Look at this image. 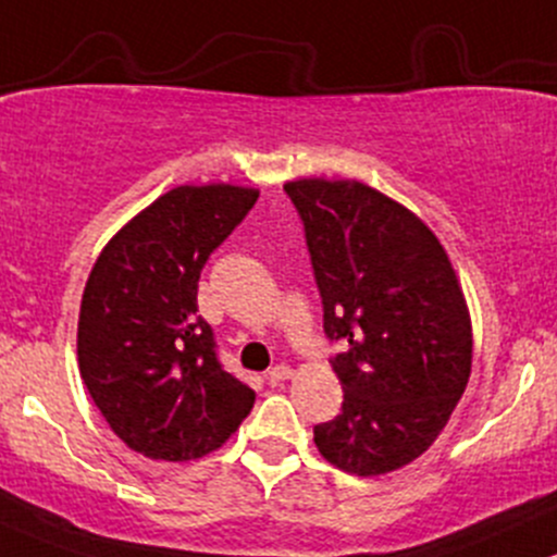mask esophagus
<instances>
[{
	"mask_svg": "<svg viewBox=\"0 0 557 557\" xmlns=\"http://www.w3.org/2000/svg\"><path fill=\"white\" fill-rule=\"evenodd\" d=\"M293 375V370L288 368V364H277V368H272L267 372V381L272 383V386H277V383L288 381V377Z\"/></svg>",
	"mask_w": 557,
	"mask_h": 557,
	"instance_id": "obj_1",
	"label": "esophagus"
}]
</instances>
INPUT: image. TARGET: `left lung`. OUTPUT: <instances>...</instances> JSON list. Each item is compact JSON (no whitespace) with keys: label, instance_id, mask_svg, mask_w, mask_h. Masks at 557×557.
Segmentation results:
<instances>
[{"label":"left lung","instance_id":"8db88e82","mask_svg":"<svg viewBox=\"0 0 557 557\" xmlns=\"http://www.w3.org/2000/svg\"><path fill=\"white\" fill-rule=\"evenodd\" d=\"M307 232L344 407L314 425L330 466L383 475L418 460L449 423L473 362L466 296L438 237L357 180L285 185Z\"/></svg>","mask_w":557,"mask_h":557}]
</instances>
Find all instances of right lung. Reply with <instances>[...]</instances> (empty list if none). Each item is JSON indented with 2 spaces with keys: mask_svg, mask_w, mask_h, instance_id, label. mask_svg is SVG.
I'll use <instances>...</instances> for the list:
<instances>
[{
  "mask_svg": "<svg viewBox=\"0 0 557 557\" xmlns=\"http://www.w3.org/2000/svg\"><path fill=\"white\" fill-rule=\"evenodd\" d=\"M259 189L182 185L115 232L91 267L78 311V370L126 447L185 462L219 449L256 394L222 368L198 317L209 256L253 209Z\"/></svg>",
  "mask_w": 557,
  "mask_h": 557,
  "instance_id": "1",
  "label": "right lung"
}]
</instances>
